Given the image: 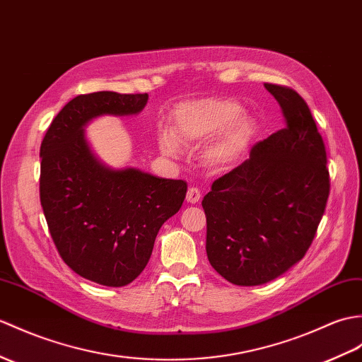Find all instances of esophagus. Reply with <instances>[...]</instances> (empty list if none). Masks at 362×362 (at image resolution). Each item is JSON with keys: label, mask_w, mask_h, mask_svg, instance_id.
Here are the masks:
<instances>
[{"label": "esophagus", "mask_w": 362, "mask_h": 362, "mask_svg": "<svg viewBox=\"0 0 362 362\" xmlns=\"http://www.w3.org/2000/svg\"><path fill=\"white\" fill-rule=\"evenodd\" d=\"M199 200H200V191L194 187H191L187 192V202H189V204H197Z\"/></svg>", "instance_id": "34e87169"}]
</instances>
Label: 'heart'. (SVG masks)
<instances>
[{
	"instance_id": "1",
	"label": "heart",
	"mask_w": 362,
	"mask_h": 362,
	"mask_svg": "<svg viewBox=\"0 0 362 362\" xmlns=\"http://www.w3.org/2000/svg\"><path fill=\"white\" fill-rule=\"evenodd\" d=\"M175 137L182 143H204L217 136L208 160L213 165H225L243 154L256 134V122L242 115V106L230 98H205L183 105L175 112ZM160 146L170 156L179 154V146L171 136H162Z\"/></svg>"
}]
</instances>
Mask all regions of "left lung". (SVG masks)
<instances>
[{"mask_svg":"<svg viewBox=\"0 0 362 362\" xmlns=\"http://www.w3.org/2000/svg\"><path fill=\"white\" fill-rule=\"evenodd\" d=\"M264 86L285 128L256 143L202 200L209 264L243 287L270 282L305 256L330 194L325 145L305 100L287 86Z\"/></svg>","mask_w":362,"mask_h":362,"instance_id":"obj_1","label":"left lung"}]
</instances>
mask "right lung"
<instances>
[{
	"label": "right lung",
	"mask_w": 362,
	"mask_h": 362,
	"mask_svg": "<svg viewBox=\"0 0 362 362\" xmlns=\"http://www.w3.org/2000/svg\"><path fill=\"white\" fill-rule=\"evenodd\" d=\"M148 94L92 92L72 98L41 141L40 200L66 265L106 287H123L146 267L160 226L179 211L187 182L136 168L111 170L85 139L98 115L139 114Z\"/></svg>",
	"instance_id": "1"
}]
</instances>
